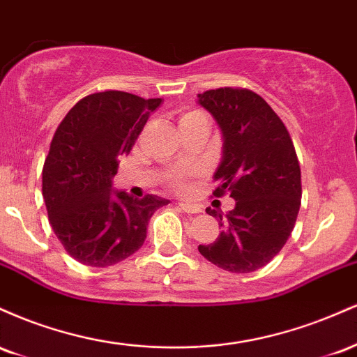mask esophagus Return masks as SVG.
<instances>
[{
	"label": "esophagus",
	"instance_id": "1",
	"mask_svg": "<svg viewBox=\"0 0 357 357\" xmlns=\"http://www.w3.org/2000/svg\"><path fill=\"white\" fill-rule=\"evenodd\" d=\"M178 204H179V208H181V210L186 211V213H199V211H202V208H199L198 204L186 203V202H181V203H178Z\"/></svg>",
	"mask_w": 357,
	"mask_h": 357
}]
</instances>
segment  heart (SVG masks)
Returning a JSON list of instances; mask_svg holds the SVG:
<instances>
[{"mask_svg": "<svg viewBox=\"0 0 357 357\" xmlns=\"http://www.w3.org/2000/svg\"><path fill=\"white\" fill-rule=\"evenodd\" d=\"M192 116H199V114L196 112H190L186 114V116L181 117V121L188 117H192ZM196 173H186V171H174L173 174L169 176V184L174 188V190L178 191H184L188 190V186H190V179L195 178Z\"/></svg>", "mask_w": 357, "mask_h": 357, "instance_id": "heart-1", "label": "heart"}]
</instances>
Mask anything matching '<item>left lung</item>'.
I'll list each match as a JSON object with an SVG mask.
<instances>
[{
  "label": "left lung",
  "mask_w": 357,
  "mask_h": 357,
  "mask_svg": "<svg viewBox=\"0 0 357 357\" xmlns=\"http://www.w3.org/2000/svg\"><path fill=\"white\" fill-rule=\"evenodd\" d=\"M198 104L223 134V158L215 173L216 198L230 192L227 215L208 208L223 231L199 253L216 267L250 273L284 248L301 208V166L289 130L260 96L248 89L198 93Z\"/></svg>",
  "instance_id": "obj_1"
}]
</instances>
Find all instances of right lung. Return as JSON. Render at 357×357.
I'll return each instance as SVG.
<instances>
[{
	"instance_id": "add662e5",
	"label": "right lung",
	"mask_w": 357,
	"mask_h": 357,
	"mask_svg": "<svg viewBox=\"0 0 357 357\" xmlns=\"http://www.w3.org/2000/svg\"><path fill=\"white\" fill-rule=\"evenodd\" d=\"M161 102L121 90L90 93L53 134L42 173L48 220L68 255L87 267H109L136 253L151 216L169 203L112 190L119 158L130 153Z\"/></svg>"
}]
</instances>
